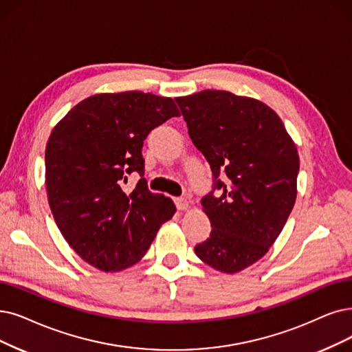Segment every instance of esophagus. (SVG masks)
Here are the masks:
<instances>
[{"instance_id":"esophagus-1","label":"esophagus","mask_w":352,"mask_h":352,"mask_svg":"<svg viewBox=\"0 0 352 352\" xmlns=\"http://www.w3.org/2000/svg\"><path fill=\"white\" fill-rule=\"evenodd\" d=\"M175 204H176V208H177L179 210H185V209H188V206H189V202H188L185 198H176V199H175Z\"/></svg>"}]
</instances>
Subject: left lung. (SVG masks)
Listing matches in <instances>:
<instances>
[{"instance_id":"8db88e82","label":"left lung","mask_w":352,"mask_h":352,"mask_svg":"<svg viewBox=\"0 0 352 352\" xmlns=\"http://www.w3.org/2000/svg\"><path fill=\"white\" fill-rule=\"evenodd\" d=\"M175 101L214 177L201 201L212 231L195 252L222 273L241 272L269 251L292 212L296 146L276 112L252 98L206 89Z\"/></svg>"}]
</instances>
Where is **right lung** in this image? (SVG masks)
Masks as SVG:
<instances>
[{"instance_id": "add662e5", "label": "right lung", "mask_w": 352, "mask_h": 352, "mask_svg": "<svg viewBox=\"0 0 352 352\" xmlns=\"http://www.w3.org/2000/svg\"><path fill=\"white\" fill-rule=\"evenodd\" d=\"M180 112L172 98L129 91L79 102L53 129L46 146V189L53 218L76 254L102 272L142 260L173 202L144 179L148 133ZM131 173L140 180L122 190Z\"/></svg>"}]
</instances>
